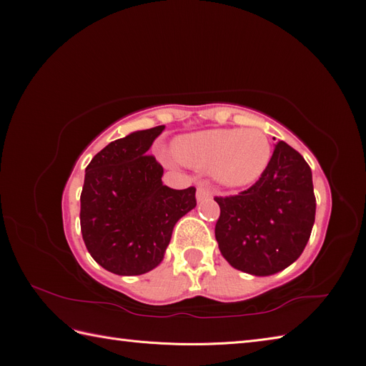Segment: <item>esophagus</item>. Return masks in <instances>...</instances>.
Instances as JSON below:
<instances>
[{
	"mask_svg": "<svg viewBox=\"0 0 366 366\" xmlns=\"http://www.w3.org/2000/svg\"><path fill=\"white\" fill-rule=\"evenodd\" d=\"M212 195V187H210V183L206 180H200L197 183V200L203 202L206 198Z\"/></svg>",
	"mask_w": 366,
	"mask_h": 366,
	"instance_id": "1",
	"label": "esophagus"
}]
</instances>
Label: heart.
Returning <instances> with one entry per match:
<instances>
[{
	"label": "heart",
	"mask_w": 366,
	"mask_h": 366,
	"mask_svg": "<svg viewBox=\"0 0 366 366\" xmlns=\"http://www.w3.org/2000/svg\"><path fill=\"white\" fill-rule=\"evenodd\" d=\"M175 156L194 168H212L226 186L257 182L272 160V143L258 129H210L194 132L175 142Z\"/></svg>",
	"instance_id": "heart-1"
}]
</instances>
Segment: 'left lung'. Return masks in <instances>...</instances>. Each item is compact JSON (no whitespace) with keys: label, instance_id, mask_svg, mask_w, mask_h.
<instances>
[{"label":"left lung","instance_id":"1","mask_svg":"<svg viewBox=\"0 0 366 366\" xmlns=\"http://www.w3.org/2000/svg\"><path fill=\"white\" fill-rule=\"evenodd\" d=\"M218 247L227 262L257 276L278 273L304 252L316 215L312 169L278 142L258 182L237 195L215 197Z\"/></svg>","mask_w":366,"mask_h":366}]
</instances>
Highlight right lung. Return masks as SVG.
<instances>
[{
  "label": "right lung",
  "mask_w": 366,
  "mask_h": 366,
  "mask_svg": "<svg viewBox=\"0 0 366 366\" xmlns=\"http://www.w3.org/2000/svg\"><path fill=\"white\" fill-rule=\"evenodd\" d=\"M163 125L136 131L99 151L85 169L81 232L93 259L116 274H142L162 262L177 221L197 206L195 187L171 189L147 154Z\"/></svg>",
  "instance_id": "1"
}]
</instances>
